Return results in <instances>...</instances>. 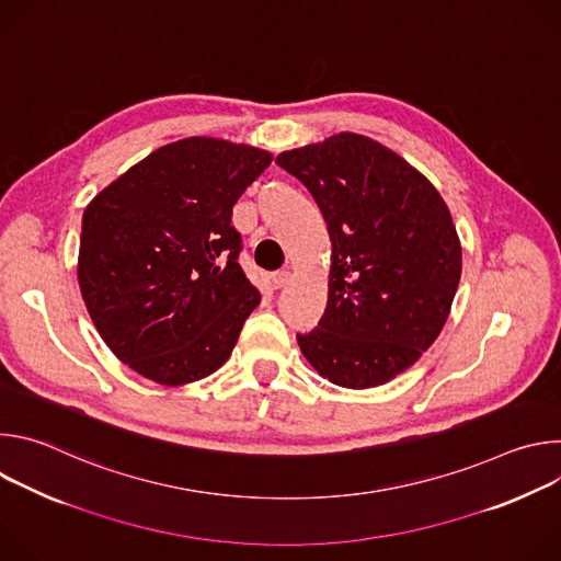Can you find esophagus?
Returning <instances> with one entry per match:
<instances>
[{"label":"esophagus","instance_id":"obj_1","mask_svg":"<svg viewBox=\"0 0 561 561\" xmlns=\"http://www.w3.org/2000/svg\"><path fill=\"white\" fill-rule=\"evenodd\" d=\"M288 279H290V273H288V271H277V273H273V277H271L273 288H282V286H286V284H288Z\"/></svg>","mask_w":561,"mask_h":561}]
</instances>
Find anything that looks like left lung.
I'll use <instances>...</instances> for the list:
<instances>
[{
  "label": "left lung",
  "mask_w": 561,
  "mask_h": 561,
  "mask_svg": "<svg viewBox=\"0 0 561 561\" xmlns=\"http://www.w3.org/2000/svg\"><path fill=\"white\" fill-rule=\"evenodd\" d=\"M275 164L310 191L333 242L324 317L297 333L304 357L344 388L390 381L437 340L457 293L461 247L444 199L355 133L286 150Z\"/></svg>",
  "instance_id": "left-lung-1"
}]
</instances>
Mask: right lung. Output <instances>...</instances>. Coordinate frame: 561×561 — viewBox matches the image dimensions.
<instances>
[{
    "label": "right lung",
    "mask_w": 561,
    "mask_h": 561,
    "mask_svg": "<svg viewBox=\"0 0 561 561\" xmlns=\"http://www.w3.org/2000/svg\"><path fill=\"white\" fill-rule=\"evenodd\" d=\"M271 162L247 144L188 137L87 206L79 288L106 346L141 377L182 386L230 357L262 299L237 262L232 206Z\"/></svg>",
    "instance_id": "obj_1"
}]
</instances>
